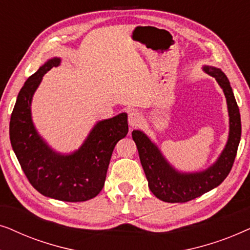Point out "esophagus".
Wrapping results in <instances>:
<instances>
[{"label": "esophagus", "mask_w": 250, "mask_h": 250, "mask_svg": "<svg viewBox=\"0 0 250 250\" xmlns=\"http://www.w3.org/2000/svg\"><path fill=\"white\" fill-rule=\"evenodd\" d=\"M142 122H143V117L139 111L133 110L128 114V124L131 125L132 127H138V126L142 124Z\"/></svg>", "instance_id": "1"}]
</instances>
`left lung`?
Here are the masks:
<instances>
[{"instance_id":"obj_1","label":"left lung","mask_w":250,"mask_h":250,"mask_svg":"<svg viewBox=\"0 0 250 250\" xmlns=\"http://www.w3.org/2000/svg\"><path fill=\"white\" fill-rule=\"evenodd\" d=\"M204 69L215 77L223 88L230 116V134L227 146L215 165L201 173H177L166 163L157 146L146 134L140 131L132 132V138L138 148L140 160L148 180L149 189L158 199L166 203H187L220 186L230 173L237 156L241 138V119L230 82L221 69L209 66H206Z\"/></svg>"}]
</instances>
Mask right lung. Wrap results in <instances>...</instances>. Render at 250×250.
Listing matches in <instances>:
<instances>
[{
	"instance_id": "obj_1",
	"label": "right lung",
	"mask_w": 250,
	"mask_h": 250,
	"mask_svg": "<svg viewBox=\"0 0 250 250\" xmlns=\"http://www.w3.org/2000/svg\"><path fill=\"white\" fill-rule=\"evenodd\" d=\"M59 62L58 58L49 60L21 87L10 118V141L27 180L40 193L80 203L97 197L104 188L116 143L128 133L127 115L98 123L73 155L53 152L34 128L30 101L42 77Z\"/></svg>"
}]
</instances>
